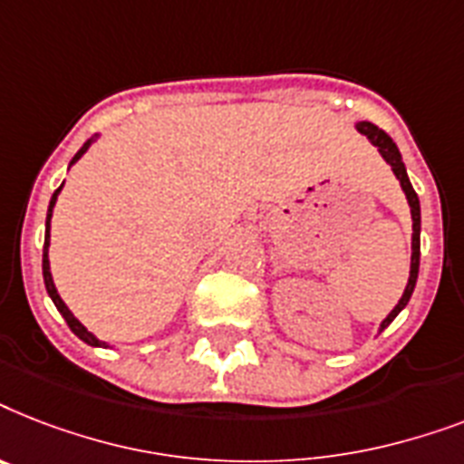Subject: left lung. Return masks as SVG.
Here are the masks:
<instances>
[{
    "label": "left lung",
    "mask_w": 464,
    "mask_h": 464,
    "mask_svg": "<svg viewBox=\"0 0 464 464\" xmlns=\"http://www.w3.org/2000/svg\"><path fill=\"white\" fill-rule=\"evenodd\" d=\"M357 127V131L362 133V136H366L369 139V143L372 146L379 148L381 158H383L388 165H391L392 174L398 177L400 187H402V191H405L407 196V203H410V213H412V258H410V280H407L405 285V292H402V296H400V302L395 304V309L388 314V316L381 321L379 325V333L385 331L388 325L395 321V316H398L400 311L405 309L407 302H410V296H412L414 292V285H417V276H420V235H421V208H420V196L414 194L412 188V181H410V177H407V169H405V162H402V155H400L398 146H395V140L388 136V133L383 131V129H379L376 124H372V121H357L354 124Z\"/></svg>",
    "instance_id": "obj_1"
}]
</instances>
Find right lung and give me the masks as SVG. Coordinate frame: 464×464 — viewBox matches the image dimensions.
<instances>
[{"mask_svg": "<svg viewBox=\"0 0 464 464\" xmlns=\"http://www.w3.org/2000/svg\"><path fill=\"white\" fill-rule=\"evenodd\" d=\"M98 139H100V133H95L92 139L85 140L83 146H81L79 153L73 155L72 162H69V168H72L73 162H79L81 158H83V155L88 153V148H91L92 143H95V140H98ZM62 187H64V184H62ZM62 187H59L57 191L52 194L50 208H47V220H44V246H43V280H44V287H47V295H50V299H52V302H54V306H57L59 314L64 316V321H66V324H69V328H72L73 335L81 337V340H83L85 344H91V347H107V343L98 340V337L92 335V333L88 331V328H85L83 324H81L79 318L73 316L72 309H69V306H66V304H64V299L59 296L57 287H54V280H52V270H50V220H52V210H54V203H57V196H59V191H62Z\"/></svg>", "mask_w": 464, "mask_h": 464, "instance_id": "1", "label": "right lung"}]
</instances>
